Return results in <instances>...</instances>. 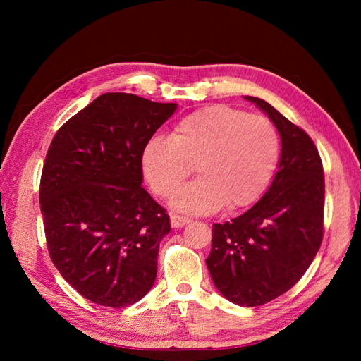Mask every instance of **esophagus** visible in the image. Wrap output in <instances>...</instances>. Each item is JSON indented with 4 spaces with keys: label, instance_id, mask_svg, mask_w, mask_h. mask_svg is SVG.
<instances>
[{
    "label": "esophagus",
    "instance_id": "esophagus-1",
    "mask_svg": "<svg viewBox=\"0 0 361 361\" xmlns=\"http://www.w3.org/2000/svg\"><path fill=\"white\" fill-rule=\"evenodd\" d=\"M190 224V219L178 216V214H171V225L172 228H183L185 225Z\"/></svg>",
    "mask_w": 361,
    "mask_h": 361
}]
</instances>
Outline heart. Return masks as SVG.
I'll use <instances>...</instances> for the list:
<instances>
[{
    "label": "heart",
    "instance_id": "obj_1",
    "mask_svg": "<svg viewBox=\"0 0 361 361\" xmlns=\"http://www.w3.org/2000/svg\"><path fill=\"white\" fill-rule=\"evenodd\" d=\"M278 130L262 116L229 105L203 106L176 122L171 140L152 136L141 164L159 197H171L192 173L202 178L175 194L172 206L186 214H211L252 204L264 194L279 161Z\"/></svg>",
    "mask_w": 361,
    "mask_h": 361
}]
</instances>
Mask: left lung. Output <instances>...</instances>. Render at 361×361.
Wrapping results in <instances>:
<instances>
[{
  "label": "left lung",
  "mask_w": 361,
  "mask_h": 361,
  "mask_svg": "<svg viewBox=\"0 0 361 361\" xmlns=\"http://www.w3.org/2000/svg\"><path fill=\"white\" fill-rule=\"evenodd\" d=\"M245 99L278 128V172L252 208L212 225L206 265L228 301L256 307L288 291L315 259L323 242L324 172L318 149L302 128L262 99Z\"/></svg>",
  "instance_id": "obj_1"
}]
</instances>
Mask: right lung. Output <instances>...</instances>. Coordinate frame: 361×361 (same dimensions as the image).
<instances>
[{"label": "right lung", "instance_id": "1", "mask_svg": "<svg viewBox=\"0 0 361 361\" xmlns=\"http://www.w3.org/2000/svg\"><path fill=\"white\" fill-rule=\"evenodd\" d=\"M175 110L105 93L59 128L46 153L40 209L49 256L91 302L127 307L155 282L171 221L142 188L141 155Z\"/></svg>", "mask_w": 361, "mask_h": 361}]
</instances>
